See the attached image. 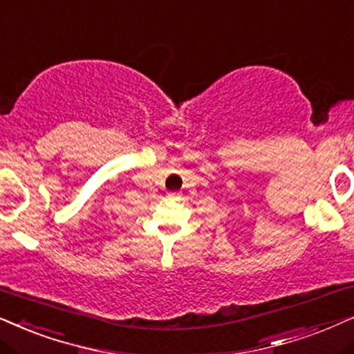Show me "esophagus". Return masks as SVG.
Listing matches in <instances>:
<instances>
[{
    "label": "esophagus",
    "mask_w": 354,
    "mask_h": 354,
    "mask_svg": "<svg viewBox=\"0 0 354 354\" xmlns=\"http://www.w3.org/2000/svg\"><path fill=\"white\" fill-rule=\"evenodd\" d=\"M180 194H178V192H169V194H168V199L169 201H180Z\"/></svg>",
    "instance_id": "esophagus-1"
}]
</instances>
